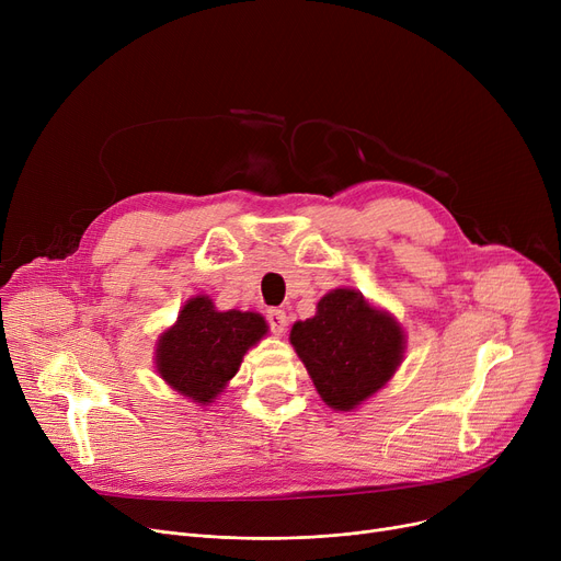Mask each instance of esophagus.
I'll return each instance as SVG.
<instances>
[{
	"label": "esophagus",
	"mask_w": 561,
	"mask_h": 561,
	"mask_svg": "<svg viewBox=\"0 0 561 561\" xmlns=\"http://www.w3.org/2000/svg\"><path fill=\"white\" fill-rule=\"evenodd\" d=\"M265 318H268V325L277 336L286 332V313L282 309H268V316Z\"/></svg>",
	"instance_id": "obj_1"
}]
</instances>
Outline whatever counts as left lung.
I'll return each instance as SVG.
<instances>
[{
  "label": "left lung",
  "instance_id": "obj_1",
  "mask_svg": "<svg viewBox=\"0 0 561 561\" xmlns=\"http://www.w3.org/2000/svg\"><path fill=\"white\" fill-rule=\"evenodd\" d=\"M290 343L320 398L336 411H352L375 396L404 355L400 322L355 288L330 290L313 318L293 325Z\"/></svg>",
  "mask_w": 561,
  "mask_h": 561
}]
</instances>
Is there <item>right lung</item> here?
Returning <instances> with one entry per match:
<instances>
[{
    "mask_svg": "<svg viewBox=\"0 0 561 561\" xmlns=\"http://www.w3.org/2000/svg\"><path fill=\"white\" fill-rule=\"evenodd\" d=\"M268 325L254 311H218L206 298H191L168 328L154 352L165 385L193 402H214L227 381L239 373L245 352L256 345Z\"/></svg>",
    "mask_w": 561,
    "mask_h": 561,
    "instance_id": "1",
    "label": "right lung"
}]
</instances>
